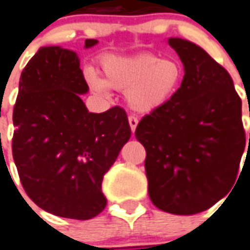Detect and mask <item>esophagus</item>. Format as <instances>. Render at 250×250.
I'll return each instance as SVG.
<instances>
[{
	"mask_svg": "<svg viewBox=\"0 0 250 250\" xmlns=\"http://www.w3.org/2000/svg\"><path fill=\"white\" fill-rule=\"evenodd\" d=\"M128 121H129V125H130V129H132V132H134V130H136V128H137V124H139L137 117L129 116Z\"/></svg>",
	"mask_w": 250,
	"mask_h": 250,
	"instance_id": "obj_1",
	"label": "esophagus"
}]
</instances>
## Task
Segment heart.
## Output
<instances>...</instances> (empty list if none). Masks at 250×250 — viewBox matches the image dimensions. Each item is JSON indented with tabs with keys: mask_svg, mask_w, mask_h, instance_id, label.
Listing matches in <instances>:
<instances>
[{
	"mask_svg": "<svg viewBox=\"0 0 250 250\" xmlns=\"http://www.w3.org/2000/svg\"><path fill=\"white\" fill-rule=\"evenodd\" d=\"M104 79L95 71L87 72L94 91L106 94L109 87L125 91L129 107L149 113L171 100L180 86L183 71L178 60L155 54L106 56L102 60Z\"/></svg>",
	"mask_w": 250,
	"mask_h": 250,
	"instance_id": "heart-1",
	"label": "heart"
}]
</instances>
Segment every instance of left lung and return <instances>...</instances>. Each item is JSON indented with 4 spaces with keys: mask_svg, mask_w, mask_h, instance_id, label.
Instances as JSON below:
<instances>
[{
    "mask_svg": "<svg viewBox=\"0 0 250 250\" xmlns=\"http://www.w3.org/2000/svg\"><path fill=\"white\" fill-rule=\"evenodd\" d=\"M168 44L185 77L171 100L141 118L136 139L146 150L152 203L191 215L210 208L234 186L247 144L242 104L229 72L205 49L179 37Z\"/></svg>",
    "mask_w": 250,
    "mask_h": 250,
    "instance_id": "left-lung-1",
    "label": "left lung"
}]
</instances>
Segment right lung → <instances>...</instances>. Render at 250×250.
Here are the masks:
<instances>
[{"mask_svg": "<svg viewBox=\"0 0 250 250\" xmlns=\"http://www.w3.org/2000/svg\"><path fill=\"white\" fill-rule=\"evenodd\" d=\"M98 43L87 39L84 47ZM77 54L60 47L37 51L19 83L13 109V160L26 195L48 213L91 219L105 208L102 179L130 139L120 106L88 113V86Z\"/></svg>", "mask_w": 250, "mask_h": 250, "instance_id": "add662e5", "label": "right lung"}]
</instances>
